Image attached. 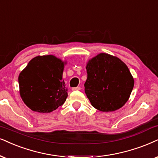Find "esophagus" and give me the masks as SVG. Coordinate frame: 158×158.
Instances as JSON below:
<instances>
[{
  "label": "esophagus",
  "instance_id": "34e87169",
  "mask_svg": "<svg viewBox=\"0 0 158 158\" xmlns=\"http://www.w3.org/2000/svg\"><path fill=\"white\" fill-rule=\"evenodd\" d=\"M80 89H81V87H73V88H72V90H73V91H75V90H80Z\"/></svg>",
  "mask_w": 158,
  "mask_h": 158
}]
</instances>
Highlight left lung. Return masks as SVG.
Listing matches in <instances>:
<instances>
[{
  "mask_svg": "<svg viewBox=\"0 0 158 158\" xmlns=\"http://www.w3.org/2000/svg\"><path fill=\"white\" fill-rule=\"evenodd\" d=\"M86 69L85 91L94 108L109 112L125 104L133 90L134 79L120 59L100 53L89 60Z\"/></svg>",
  "mask_w": 158,
  "mask_h": 158,
  "instance_id": "obj_1",
  "label": "left lung"
}]
</instances>
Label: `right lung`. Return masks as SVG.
<instances>
[{
	"mask_svg": "<svg viewBox=\"0 0 158 158\" xmlns=\"http://www.w3.org/2000/svg\"><path fill=\"white\" fill-rule=\"evenodd\" d=\"M64 64L54 55L37 56L21 71L19 94L31 110L49 113L64 103L68 97L63 80Z\"/></svg>",
	"mask_w": 158,
	"mask_h": 158,
	"instance_id": "right-lung-1",
	"label": "right lung"
}]
</instances>
